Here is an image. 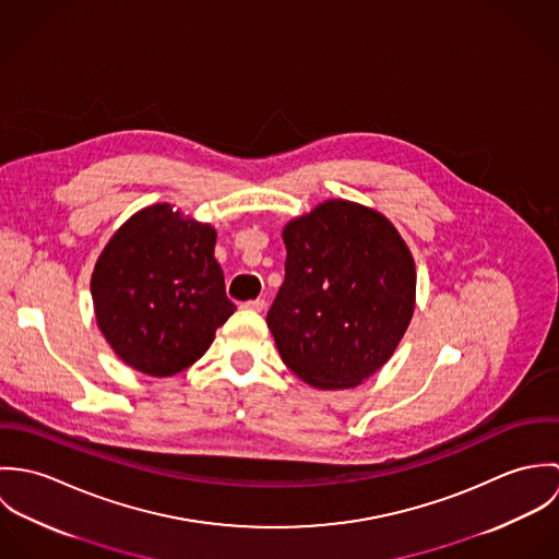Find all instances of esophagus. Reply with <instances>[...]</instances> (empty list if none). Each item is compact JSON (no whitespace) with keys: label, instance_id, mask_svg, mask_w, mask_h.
Listing matches in <instances>:
<instances>
[{"label":"esophagus","instance_id":"esophagus-1","mask_svg":"<svg viewBox=\"0 0 559 559\" xmlns=\"http://www.w3.org/2000/svg\"><path fill=\"white\" fill-rule=\"evenodd\" d=\"M242 308L251 310V312H262L266 308V301L264 299H251V301H245Z\"/></svg>","mask_w":559,"mask_h":559}]
</instances>
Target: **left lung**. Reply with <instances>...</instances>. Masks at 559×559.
Instances as JSON below:
<instances>
[{
	"instance_id": "8db88e82",
	"label": "left lung",
	"mask_w": 559,
	"mask_h": 559,
	"mask_svg": "<svg viewBox=\"0 0 559 559\" xmlns=\"http://www.w3.org/2000/svg\"><path fill=\"white\" fill-rule=\"evenodd\" d=\"M286 277L266 314L284 364L346 390L394 355L415 310V262L381 213L326 200L286 224Z\"/></svg>"
}]
</instances>
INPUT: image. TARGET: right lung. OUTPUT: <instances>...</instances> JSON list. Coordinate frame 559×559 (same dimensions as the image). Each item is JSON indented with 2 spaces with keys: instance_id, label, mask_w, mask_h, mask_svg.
<instances>
[{
  "instance_id": "obj_1",
  "label": "right lung",
  "mask_w": 559,
  "mask_h": 559,
  "mask_svg": "<svg viewBox=\"0 0 559 559\" xmlns=\"http://www.w3.org/2000/svg\"><path fill=\"white\" fill-rule=\"evenodd\" d=\"M217 233L153 204L124 222L100 251L90 290L116 355L151 377L195 364L235 314L215 260Z\"/></svg>"
}]
</instances>
